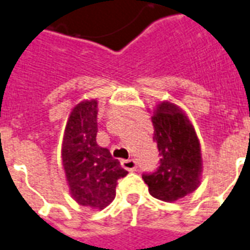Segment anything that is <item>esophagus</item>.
<instances>
[{
    "instance_id": "esophagus-1",
    "label": "esophagus",
    "mask_w": 250,
    "mask_h": 250,
    "mask_svg": "<svg viewBox=\"0 0 250 250\" xmlns=\"http://www.w3.org/2000/svg\"><path fill=\"white\" fill-rule=\"evenodd\" d=\"M120 164H122V167L125 168V169H127V171L130 172L136 171V168H138V164H136V162L132 160V159H130V160H122Z\"/></svg>"
}]
</instances>
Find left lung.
Returning <instances> with one entry per match:
<instances>
[{
    "label": "left lung",
    "instance_id": "8db88e82",
    "mask_svg": "<svg viewBox=\"0 0 250 250\" xmlns=\"http://www.w3.org/2000/svg\"><path fill=\"white\" fill-rule=\"evenodd\" d=\"M151 119L153 140L162 159L156 171L143 173L142 177L155 199L176 201L200 184V142L186 112L171 102H160Z\"/></svg>",
    "mask_w": 250,
    "mask_h": 250
}]
</instances>
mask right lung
<instances>
[{
	"instance_id": "add662e5",
	"label": "right lung",
	"mask_w": 250,
	"mask_h": 250,
	"mask_svg": "<svg viewBox=\"0 0 250 250\" xmlns=\"http://www.w3.org/2000/svg\"><path fill=\"white\" fill-rule=\"evenodd\" d=\"M97 99L79 102L71 110L62 142V164L74 200L103 209L115 199L118 180L128 172L97 143Z\"/></svg>"
}]
</instances>
